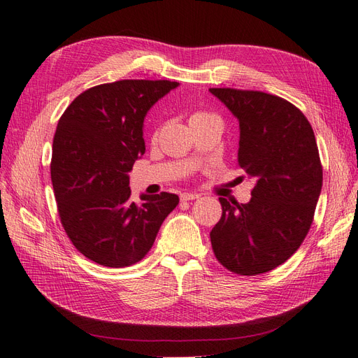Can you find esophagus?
Returning <instances> with one entry per match:
<instances>
[{
    "mask_svg": "<svg viewBox=\"0 0 358 358\" xmlns=\"http://www.w3.org/2000/svg\"><path fill=\"white\" fill-rule=\"evenodd\" d=\"M200 196L199 194H196V192H194V194H192V192H183V194L180 196V200L182 201H189V200H196V199H199Z\"/></svg>",
    "mask_w": 358,
    "mask_h": 358,
    "instance_id": "1",
    "label": "esophagus"
}]
</instances>
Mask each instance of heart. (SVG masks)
I'll list each match as a JSON object with an SVG mask.
<instances>
[{
  "label": "heart",
  "instance_id": "1",
  "mask_svg": "<svg viewBox=\"0 0 358 358\" xmlns=\"http://www.w3.org/2000/svg\"><path fill=\"white\" fill-rule=\"evenodd\" d=\"M217 115L210 114L208 111H194L191 114L189 117V123H194V122H201V120H208V119H215ZM155 135H158V131L155 132Z\"/></svg>",
  "mask_w": 358,
  "mask_h": 358
}]
</instances>
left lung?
I'll return each mask as SVG.
<instances>
[{
	"mask_svg": "<svg viewBox=\"0 0 358 358\" xmlns=\"http://www.w3.org/2000/svg\"><path fill=\"white\" fill-rule=\"evenodd\" d=\"M239 120L238 166L256 179L248 203L220 197L210 231L218 262L239 275L285 264L313 223L322 164L312 124L294 103L257 90L209 89Z\"/></svg>",
	"mask_w": 358,
	"mask_h": 358,
	"instance_id": "left-lung-1",
	"label": "left lung"
}]
</instances>
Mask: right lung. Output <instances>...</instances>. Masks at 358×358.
<instances>
[{
    "label": "right lung",
    "mask_w": 358,
    "mask_h": 358,
    "mask_svg": "<svg viewBox=\"0 0 358 358\" xmlns=\"http://www.w3.org/2000/svg\"><path fill=\"white\" fill-rule=\"evenodd\" d=\"M179 83L122 80L94 85L66 108L52 141L51 180L62 226L93 262L123 268L149 253L178 206L170 192L131 200L129 176L146 146L143 122Z\"/></svg>",
    "instance_id": "add662e5"
}]
</instances>
